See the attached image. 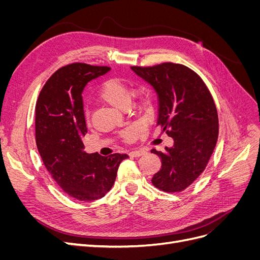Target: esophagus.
<instances>
[{
    "label": "esophagus",
    "instance_id": "obj_1",
    "mask_svg": "<svg viewBox=\"0 0 260 260\" xmlns=\"http://www.w3.org/2000/svg\"><path fill=\"white\" fill-rule=\"evenodd\" d=\"M145 152L144 151H140V149H136V151H131L129 153V155L131 157H139V156H142Z\"/></svg>",
    "mask_w": 260,
    "mask_h": 260
}]
</instances>
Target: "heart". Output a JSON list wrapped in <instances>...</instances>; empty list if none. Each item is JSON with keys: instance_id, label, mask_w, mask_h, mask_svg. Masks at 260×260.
Wrapping results in <instances>:
<instances>
[{"instance_id": "heart-1", "label": "heart", "mask_w": 260, "mask_h": 260, "mask_svg": "<svg viewBox=\"0 0 260 260\" xmlns=\"http://www.w3.org/2000/svg\"><path fill=\"white\" fill-rule=\"evenodd\" d=\"M99 95L100 99L105 102L106 104L111 105L114 108L124 111L131 104L133 90L130 85L122 80L112 79L102 84ZM137 98L140 107L145 108L151 105L152 96L146 88H141L137 93ZM141 130H142L141 124H132L122 132V137L124 140L132 141L137 138Z\"/></svg>"}]
</instances>
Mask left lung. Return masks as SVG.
<instances>
[{
	"label": "left lung",
	"instance_id": "1",
	"mask_svg": "<svg viewBox=\"0 0 260 260\" xmlns=\"http://www.w3.org/2000/svg\"><path fill=\"white\" fill-rule=\"evenodd\" d=\"M153 86L158 98V119L162 132L174 139L164 152L153 184L165 192H180L200 177L218 139V114L207 86L198 74L174 62L153 67H131Z\"/></svg>",
	"mask_w": 260,
	"mask_h": 260
}]
</instances>
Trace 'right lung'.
I'll return each instance as SVG.
<instances>
[{"label":"right lung","mask_w":260,"mask_h":260,"mask_svg":"<svg viewBox=\"0 0 260 260\" xmlns=\"http://www.w3.org/2000/svg\"><path fill=\"white\" fill-rule=\"evenodd\" d=\"M111 68L75 62L61 67L44 84L36 106V142L45 168L72 198L92 202L111 190L127 154L102 157L84 152L88 132L82 92Z\"/></svg>","instance_id":"obj_1"}]
</instances>
